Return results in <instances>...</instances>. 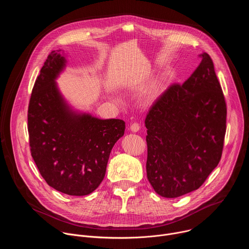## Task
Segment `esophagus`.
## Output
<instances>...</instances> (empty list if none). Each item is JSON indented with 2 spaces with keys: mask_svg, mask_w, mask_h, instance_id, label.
<instances>
[{
  "mask_svg": "<svg viewBox=\"0 0 249 249\" xmlns=\"http://www.w3.org/2000/svg\"><path fill=\"white\" fill-rule=\"evenodd\" d=\"M130 130L132 132H138L140 130V125L138 123H133L130 125Z\"/></svg>",
  "mask_w": 249,
  "mask_h": 249,
  "instance_id": "esophagus-1",
  "label": "esophagus"
}]
</instances>
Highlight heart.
<instances>
[{"mask_svg": "<svg viewBox=\"0 0 249 249\" xmlns=\"http://www.w3.org/2000/svg\"><path fill=\"white\" fill-rule=\"evenodd\" d=\"M160 84H158V85H156V86H154L149 91H148V93L146 94V96H145V104H150V103H152L157 97H158V95L160 94Z\"/></svg>", "mask_w": 249, "mask_h": 249, "instance_id": "1", "label": "heart"}]
</instances>
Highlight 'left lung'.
Here are the masks:
<instances>
[{
	"label": "left lung",
	"instance_id": "obj_1",
	"mask_svg": "<svg viewBox=\"0 0 249 249\" xmlns=\"http://www.w3.org/2000/svg\"><path fill=\"white\" fill-rule=\"evenodd\" d=\"M182 86H170L146 120L147 176L154 190L176 198L198 189L222 158L225 96L209 54Z\"/></svg>",
	"mask_w": 249,
	"mask_h": 249
}]
</instances>
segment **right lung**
Returning <instances> with one entry per match:
<instances>
[{
  "label": "right lung",
  "mask_w": 249,
  "mask_h": 249,
  "mask_svg": "<svg viewBox=\"0 0 249 249\" xmlns=\"http://www.w3.org/2000/svg\"><path fill=\"white\" fill-rule=\"evenodd\" d=\"M60 51L48 55L32 89L27 114L30 153L49 186L85 196L103 180L125 122L73 110L56 84L67 62Z\"/></svg>",
  "instance_id": "obj_1"
}]
</instances>
